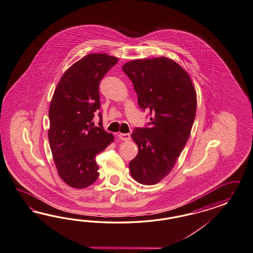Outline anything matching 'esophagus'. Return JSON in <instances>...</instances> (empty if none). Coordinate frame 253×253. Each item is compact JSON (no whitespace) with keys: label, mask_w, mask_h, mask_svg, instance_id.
Returning a JSON list of instances; mask_svg holds the SVG:
<instances>
[{"label":"esophagus","mask_w":253,"mask_h":253,"mask_svg":"<svg viewBox=\"0 0 253 253\" xmlns=\"http://www.w3.org/2000/svg\"><path fill=\"white\" fill-rule=\"evenodd\" d=\"M119 138L123 141H129L130 139V133H119Z\"/></svg>","instance_id":"obj_1"}]
</instances>
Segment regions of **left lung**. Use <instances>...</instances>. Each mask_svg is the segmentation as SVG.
I'll use <instances>...</instances> for the list:
<instances>
[{
    "label": "left lung",
    "instance_id": "8db88e82",
    "mask_svg": "<svg viewBox=\"0 0 253 253\" xmlns=\"http://www.w3.org/2000/svg\"><path fill=\"white\" fill-rule=\"evenodd\" d=\"M123 70L150 118L147 127L131 133L138 155L129 164L130 175L141 184H156L169 174L190 137L196 91L188 73L167 57L130 61Z\"/></svg>",
    "mask_w": 253,
    "mask_h": 253
}]
</instances>
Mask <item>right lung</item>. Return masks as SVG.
Masks as SVG:
<instances>
[{
	"mask_svg": "<svg viewBox=\"0 0 253 253\" xmlns=\"http://www.w3.org/2000/svg\"><path fill=\"white\" fill-rule=\"evenodd\" d=\"M119 59L91 53L74 63L58 83L48 109V141L59 176L66 184L84 189L98 178L96 156L114 141L102 127L99 83Z\"/></svg>",
	"mask_w": 253,
	"mask_h": 253,
	"instance_id": "obj_1",
	"label": "right lung"
}]
</instances>
